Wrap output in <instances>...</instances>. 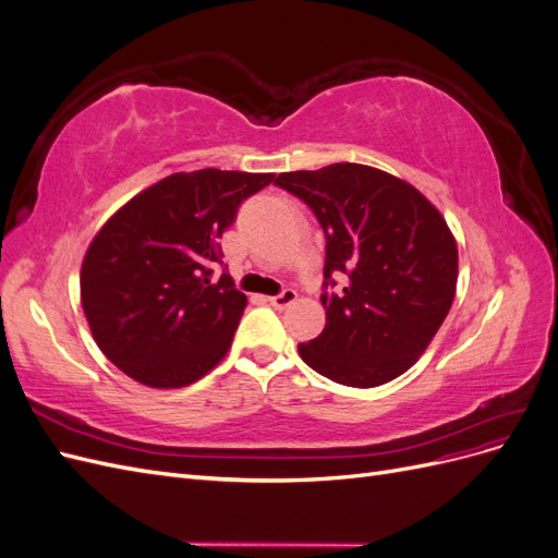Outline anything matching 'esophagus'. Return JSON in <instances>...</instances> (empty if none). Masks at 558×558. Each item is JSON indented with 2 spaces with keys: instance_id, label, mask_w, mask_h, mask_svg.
I'll return each instance as SVG.
<instances>
[{
  "instance_id": "34e87169",
  "label": "esophagus",
  "mask_w": 558,
  "mask_h": 558,
  "mask_svg": "<svg viewBox=\"0 0 558 558\" xmlns=\"http://www.w3.org/2000/svg\"><path fill=\"white\" fill-rule=\"evenodd\" d=\"M295 298H298V293H295L293 289H283L279 295L267 298V302H269V305H272L275 310H286L289 305H293Z\"/></svg>"
}]
</instances>
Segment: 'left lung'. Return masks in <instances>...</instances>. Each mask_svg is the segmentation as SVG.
Segmentation results:
<instances>
[{
  "instance_id": "8db88e82",
  "label": "left lung",
  "mask_w": 558,
  "mask_h": 558,
  "mask_svg": "<svg viewBox=\"0 0 558 558\" xmlns=\"http://www.w3.org/2000/svg\"><path fill=\"white\" fill-rule=\"evenodd\" d=\"M275 185L305 202L326 234V328L298 344L300 359L344 386L400 377L453 302L459 251L442 214L410 183L356 162L286 172Z\"/></svg>"
}]
</instances>
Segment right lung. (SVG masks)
Returning a JSON list of instances; mask_svg holds the SVG:
<instances>
[{
	"label": "right lung",
	"instance_id": "1",
	"mask_svg": "<svg viewBox=\"0 0 558 558\" xmlns=\"http://www.w3.org/2000/svg\"><path fill=\"white\" fill-rule=\"evenodd\" d=\"M275 174L207 167L132 197L97 232L81 267V302L97 347L132 379L179 388L226 356L246 307L218 240L242 202Z\"/></svg>",
	"mask_w": 558,
	"mask_h": 558
}]
</instances>
